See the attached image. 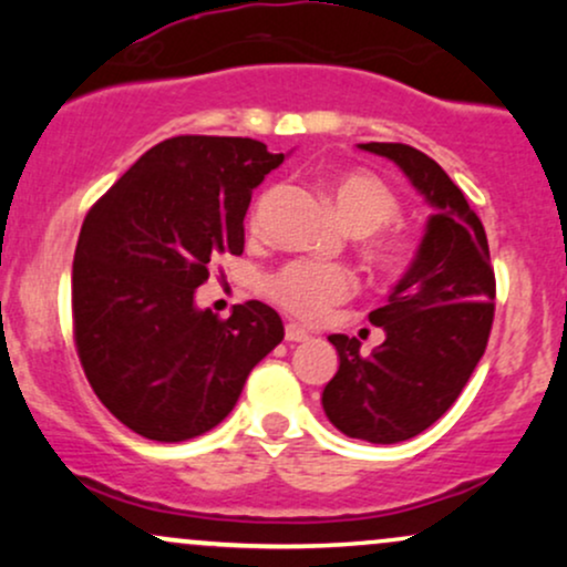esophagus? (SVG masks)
Here are the masks:
<instances>
[{"instance_id":"obj_1","label":"esophagus","mask_w":567,"mask_h":567,"mask_svg":"<svg viewBox=\"0 0 567 567\" xmlns=\"http://www.w3.org/2000/svg\"><path fill=\"white\" fill-rule=\"evenodd\" d=\"M309 338L311 336L306 333L301 324H296V322L285 324V341H288V343H303V341H309Z\"/></svg>"}]
</instances>
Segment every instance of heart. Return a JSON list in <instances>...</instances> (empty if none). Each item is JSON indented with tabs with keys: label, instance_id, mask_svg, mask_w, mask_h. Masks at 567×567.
Here are the masks:
<instances>
[{
	"label": "heart",
	"instance_id": "heart-1",
	"mask_svg": "<svg viewBox=\"0 0 567 567\" xmlns=\"http://www.w3.org/2000/svg\"><path fill=\"white\" fill-rule=\"evenodd\" d=\"M330 197L338 216L354 234H362V250L375 269H396L410 258L413 239L392 226L400 216V197L386 181L365 171H349L330 181ZM261 205L252 213V229L261 224ZM269 301L301 322H320L351 298L357 282L347 266L288 261L261 279Z\"/></svg>",
	"mask_w": 567,
	"mask_h": 567
}]
</instances>
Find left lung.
I'll return each instance as SVG.
<instances>
[{
	"label": "left lung",
	"instance_id": "1",
	"mask_svg": "<svg viewBox=\"0 0 567 567\" xmlns=\"http://www.w3.org/2000/svg\"><path fill=\"white\" fill-rule=\"evenodd\" d=\"M402 167L434 205L424 243L386 306L370 311L386 341L330 336L338 373L322 392L330 424L354 440L392 445L447 413L485 354L496 315V271L480 218L447 173L408 143H362Z\"/></svg>",
	"mask_w": 567,
	"mask_h": 567
}]
</instances>
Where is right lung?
Masks as SVG:
<instances>
[{
  "label": "right lung",
  "instance_id": "obj_1",
  "mask_svg": "<svg viewBox=\"0 0 567 567\" xmlns=\"http://www.w3.org/2000/svg\"><path fill=\"white\" fill-rule=\"evenodd\" d=\"M261 141L175 135L148 148L84 216L71 271L74 347L112 415L146 440L210 432L285 338L271 306L220 320L194 290L243 256L252 188L282 162Z\"/></svg>",
  "mask_w": 567,
  "mask_h": 567
}]
</instances>
